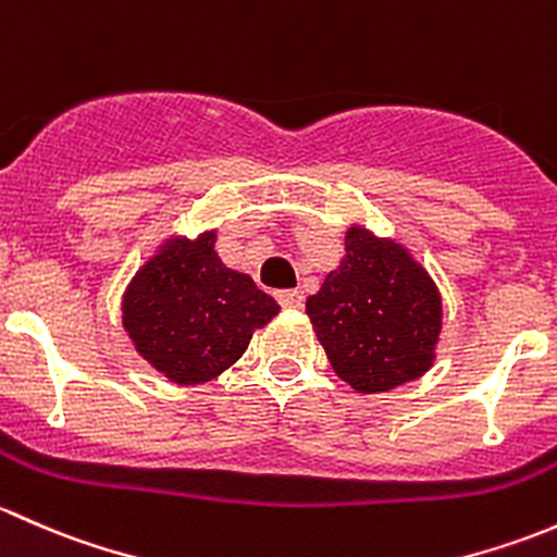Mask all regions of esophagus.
<instances>
[{
	"instance_id": "esophagus-1",
	"label": "esophagus",
	"mask_w": 557,
	"mask_h": 557,
	"mask_svg": "<svg viewBox=\"0 0 557 557\" xmlns=\"http://www.w3.org/2000/svg\"><path fill=\"white\" fill-rule=\"evenodd\" d=\"M277 301H280V307L296 310V307H301L305 296H301V290H277Z\"/></svg>"
}]
</instances>
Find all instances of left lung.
<instances>
[{"label": "left lung", "instance_id": "obj_1", "mask_svg": "<svg viewBox=\"0 0 557 557\" xmlns=\"http://www.w3.org/2000/svg\"><path fill=\"white\" fill-rule=\"evenodd\" d=\"M307 314L334 372L356 391L383 393L431 367L442 299L401 245L356 226L345 261L307 299Z\"/></svg>", "mask_w": 557, "mask_h": 557}]
</instances>
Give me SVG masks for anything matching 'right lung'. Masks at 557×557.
<instances>
[{"label":"right lung","instance_id":"obj_1","mask_svg":"<svg viewBox=\"0 0 557 557\" xmlns=\"http://www.w3.org/2000/svg\"><path fill=\"white\" fill-rule=\"evenodd\" d=\"M277 312L272 296L218 258L215 232L170 239L123 296V325L137 352L177 385L218 377Z\"/></svg>","mask_w":557,"mask_h":557}]
</instances>
